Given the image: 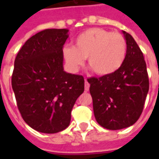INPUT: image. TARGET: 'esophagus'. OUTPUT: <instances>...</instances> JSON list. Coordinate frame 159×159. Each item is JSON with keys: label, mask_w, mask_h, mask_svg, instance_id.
I'll return each mask as SVG.
<instances>
[{"label": "esophagus", "mask_w": 159, "mask_h": 159, "mask_svg": "<svg viewBox=\"0 0 159 159\" xmlns=\"http://www.w3.org/2000/svg\"><path fill=\"white\" fill-rule=\"evenodd\" d=\"M84 89H85V91H89V83H88L87 79H85V83H84Z\"/></svg>", "instance_id": "1"}]
</instances>
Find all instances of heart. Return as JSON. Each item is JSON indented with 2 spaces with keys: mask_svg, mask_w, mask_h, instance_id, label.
<instances>
[{
  "mask_svg": "<svg viewBox=\"0 0 159 159\" xmlns=\"http://www.w3.org/2000/svg\"><path fill=\"white\" fill-rule=\"evenodd\" d=\"M74 46L63 48L68 69L76 72L88 58L89 66L100 76L111 75L119 69L126 56V41L121 34L102 28H91L81 33Z\"/></svg>",
  "mask_w": 159,
  "mask_h": 159,
  "instance_id": "heart-1",
  "label": "heart"
}]
</instances>
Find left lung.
Wrapping results in <instances>:
<instances>
[{
	"label": "left lung",
	"mask_w": 159,
	"mask_h": 159,
	"mask_svg": "<svg viewBox=\"0 0 159 159\" xmlns=\"http://www.w3.org/2000/svg\"><path fill=\"white\" fill-rule=\"evenodd\" d=\"M123 33L127 44L123 65L111 75L88 79L95 119L111 130L128 128L139 119L149 90L143 53L133 36Z\"/></svg>",
	"instance_id": "1"
}]
</instances>
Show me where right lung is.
<instances>
[{
  "mask_svg": "<svg viewBox=\"0 0 159 159\" xmlns=\"http://www.w3.org/2000/svg\"><path fill=\"white\" fill-rule=\"evenodd\" d=\"M67 29H47L25 42L16 56L12 87L23 119L38 132L66 129L84 78L63 67V47Z\"/></svg>",
  "mask_w": 159,
  "mask_h": 159,
  "instance_id": "right-lung-1",
  "label": "right lung"
}]
</instances>
